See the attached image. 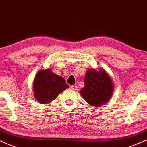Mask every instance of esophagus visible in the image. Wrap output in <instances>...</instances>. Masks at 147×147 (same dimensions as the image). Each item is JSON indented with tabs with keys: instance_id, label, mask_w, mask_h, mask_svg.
<instances>
[{
	"instance_id": "esophagus-1",
	"label": "esophagus",
	"mask_w": 147,
	"mask_h": 147,
	"mask_svg": "<svg viewBox=\"0 0 147 147\" xmlns=\"http://www.w3.org/2000/svg\"><path fill=\"white\" fill-rule=\"evenodd\" d=\"M71 89L74 91H77V90H78V87L77 86V85H72Z\"/></svg>"
}]
</instances>
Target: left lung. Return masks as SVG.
<instances>
[{
    "label": "left lung",
    "instance_id": "1",
    "mask_svg": "<svg viewBox=\"0 0 147 147\" xmlns=\"http://www.w3.org/2000/svg\"><path fill=\"white\" fill-rule=\"evenodd\" d=\"M85 87L80 91L85 101L94 107L107 103L113 92L112 80L105 70L89 69L85 75Z\"/></svg>",
    "mask_w": 147,
    "mask_h": 147
}]
</instances>
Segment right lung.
<instances>
[{"label": "right lung", "mask_w": 147, "mask_h": 147, "mask_svg": "<svg viewBox=\"0 0 147 147\" xmlns=\"http://www.w3.org/2000/svg\"><path fill=\"white\" fill-rule=\"evenodd\" d=\"M34 97L40 104L51 102L62 91L68 87L64 79L54 74L50 69L40 70L35 77Z\"/></svg>", "instance_id": "right-lung-1"}]
</instances>
